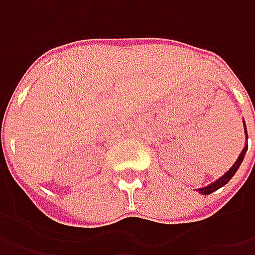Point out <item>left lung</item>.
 <instances>
[{
	"instance_id": "left-lung-1",
	"label": "left lung",
	"mask_w": 255,
	"mask_h": 255,
	"mask_svg": "<svg viewBox=\"0 0 255 255\" xmlns=\"http://www.w3.org/2000/svg\"><path fill=\"white\" fill-rule=\"evenodd\" d=\"M254 109H255V103H254ZM244 122V121H243ZM244 134H246V140L249 139V134H247V126H246V122H244ZM247 149H249V143H246V146H244V149L241 150L240 156H239V159L236 160V163L231 166V169L229 171H226L221 177H219L216 181H213L211 184H209V186H206V187H200L199 189V193H201V194H211L213 191L219 190L220 187H223V186H226L229 181L231 180V177L236 174V171L239 170V167L241 166V163H243V160H244V156H246V153H247Z\"/></svg>"
}]
</instances>
